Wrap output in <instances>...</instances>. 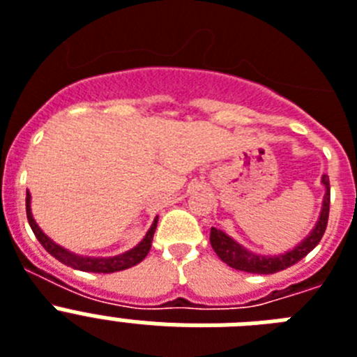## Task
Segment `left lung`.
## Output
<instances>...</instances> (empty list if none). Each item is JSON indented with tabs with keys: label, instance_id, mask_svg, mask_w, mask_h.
<instances>
[{
	"label": "left lung",
	"instance_id": "obj_1",
	"mask_svg": "<svg viewBox=\"0 0 357 357\" xmlns=\"http://www.w3.org/2000/svg\"><path fill=\"white\" fill-rule=\"evenodd\" d=\"M321 184L325 185V197H324V206H321V213L316 222L314 229L307 234L305 240H301L296 248L291 251L283 252V255H274V257H261L257 252L248 251V249L240 245L238 242H234L231 236L224 233V231L211 227V248L218 255L222 261H225L227 266L233 269L245 271V273L252 274H273L278 271L287 269V267L294 266L301 258H305L312 249L319 243V240L324 238V233L327 229L328 222V208H331V184H328V176H321Z\"/></svg>",
	"mask_w": 357,
	"mask_h": 357
}]
</instances>
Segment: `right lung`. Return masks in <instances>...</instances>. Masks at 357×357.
Masks as SVG:
<instances>
[{"label":"right lung","instance_id":"add662e5","mask_svg":"<svg viewBox=\"0 0 357 357\" xmlns=\"http://www.w3.org/2000/svg\"><path fill=\"white\" fill-rule=\"evenodd\" d=\"M26 218H29V224L30 227H32L33 234H36V238L39 240V243H41L43 248L50 252L52 257L56 258V260H59L61 264L72 267V269L84 271V273H117V271L130 269V267L141 264V261L146 258V255L149 252V249H151V240H153V234H155V229H157V220H158V218H155L153 224H151V227H149V231L146 233L144 238L137 243L135 248L130 249V251L123 252V255H117V257L91 258V257H79V255L70 252L68 249L61 248V245H57L54 240L48 238L47 234L39 229V225L36 224V220H33L32 209H30V193H26Z\"/></svg>","mask_w":357,"mask_h":357}]
</instances>
